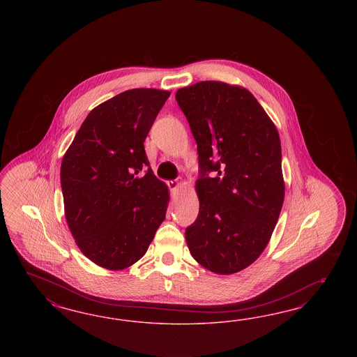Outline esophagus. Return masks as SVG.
Listing matches in <instances>:
<instances>
[{"label": "esophagus", "instance_id": "34e87169", "mask_svg": "<svg viewBox=\"0 0 357 357\" xmlns=\"http://www.w3.org/2000/svg\"><path fill=\"white\" fill-rule=\"evenodd\" d=\"M181 184H182V182H179V181H172V182H169V187H170L172 191H176Z\"/></svg>", "mask_w": 357, "mask_h": 357}]
</instances>
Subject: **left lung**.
<instances>
[{"instance_id":"8db88e82","label":"left lung","mask_w":357,"mask_h":357,"mask_svg":"<svg viewBox=\"0 0 357 357\" xmlns=\"http://www.w3.org/2000/svg\"><path fill=\"white\" fill-rule=\"evenodd\" d=\"M197 144L199 216L185 229L194 259L218 275L245 270L270 242L284 203L279 132L248 89L202 81L176 91ZM215 171L213 177H208Z\"/></svg>"}]
</instances>
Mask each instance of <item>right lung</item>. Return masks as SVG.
Segmentation results:
<instances>
[{
	"label": "right lung",
	"instance_id": "add662e5",
	"mask_svg": "<svg viewBox=\"0 0 357 357\" xmlns=\"http://www.w3.org/2000/svg\"><path fill=\"white\" fill-rule=\"evenodd\" d=\"M170 91L132 89L93 108L61 162L65 218L82 254L106 270L140 260L162 224L169 187L144 141Z\"/></svg>",
	"mask_w": 357,
	"mask_h": 357
}]
</instances>
